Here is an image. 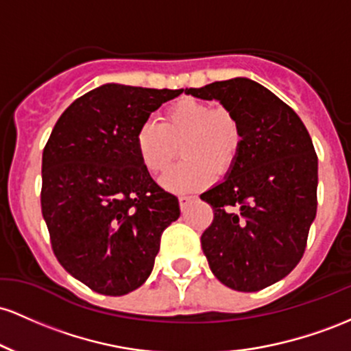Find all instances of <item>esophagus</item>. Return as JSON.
I'll return each mask as SVG.
<instances>
[{
	"mask_svg": "<svg viewBox=\"0 0 351 351\" xmlns=\"http://www.w3.org/2000/svg\"><path fill=\"white\" fill-rule=\"evenodd\" d=\"M194 200V197L192 195H180L179 197V204H180V210H186V208L189 207V204Z\"/></svg>",
	"mask_w": 351,
	"mask_h": 351,
	"instance_id": "obj_1",
	"label": "esophagus"
}]
</instances>
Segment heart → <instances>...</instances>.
Instances as JSON below:
<instances>
[{
    "label": "heart",
    "instance_id": "1",
    "mask_svg": "<svg viewBox=\"0 0 351 351\" xmlns=\"http://www.w3.org/2000/svg\"><path fill=\"white\" fill-rule=\"evenodd\" d=\"M134 141L141 162L154 176L169 171L180 147L184 160L160 180L180 194L207 186L215 172L227 174L242 151L243 131L232 109L180 97L164 109L160 124H141Z\"/></svg>",
    "mask_w": 351,
    "mask_h": 351
}]
</instances>
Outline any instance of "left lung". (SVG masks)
<instances>
[{
  "mask_svg": "<svg viewBox=\"0 0 351 351\" xmlns=\"http://www.w3.org/2000/svg\"><path fill=\"white\" fill-rule=\"evenodd\" d=\"M232 109L243 144L223 182L204 192L214 220L200 237L212 274L228 289L257 292L303 257L317 215L318 159L297 112L247 77L186 89Z\"/></svg>",
  "mask_w": 351,
  "mask_h": 351,
  "instance_id": "1",
  "label": "left lung"
}]
</instances>
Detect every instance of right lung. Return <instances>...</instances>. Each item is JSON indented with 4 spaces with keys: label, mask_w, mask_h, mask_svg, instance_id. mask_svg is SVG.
<instances>
[{
    "label": "right lung",
    "mask_w": 351,
    "mask_h": 351,
    "mask_svg": "<svg viewBox=\"0 0 351 351\" xmlns=\"http://www.w3.org/2000/svg\"><path fill=\"white\" fill-rule=\"evenodd\" d=\"M182 90L99 86L61 114L45 145L41 212L51 247L94 292L139 289L160 235L179 219V200L157 186L134 139L151 112Z\"/></svg>",
    "instance_id": "obj_1"
}]
</instances>
